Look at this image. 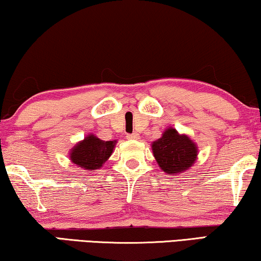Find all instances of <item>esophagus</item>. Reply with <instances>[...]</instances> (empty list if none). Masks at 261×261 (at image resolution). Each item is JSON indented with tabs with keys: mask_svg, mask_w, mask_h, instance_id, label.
<instances>
[{
	"mask_svg": "<svg viewBox=\"0 0 261 261\" xmlns=\"http://www.w3.org/2000/svg\"><path fill=\"white\" fill-rule=\"evenodd\" d=\"M127 139H131V141H136V139H139V135L138 134H131V135H127L126 136Z\"/></svg>",
	"mask_w": 261,
	"mask_h": 261,
	"instance_id": "1",
	"label": "esophagus"
}]
</instances>
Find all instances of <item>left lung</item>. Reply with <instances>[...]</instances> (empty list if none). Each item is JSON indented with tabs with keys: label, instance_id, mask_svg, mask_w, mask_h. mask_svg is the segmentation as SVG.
<instances>
[{
	"label": "left lung",
	"instance_id": "obj_1",
	"mask_svg": "<svg viewBox=\"0 0 261 261\" xmlns=\"http://www.w3.org/2000/svg\"><path fill=\"white\" fill-rule=\"evenodd\" d=\"M153 157L159 167L167 175L177 176L189 170L196 162V143L186 134H179L174 127H167L162 137L151 143Z\"/></svg>",
	"mask_w": 261,
	"mask_h": 261
}]
</instances>
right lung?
Masks as SVG:
<instances>
[{"label":"right lung","instance_id":"obj_1","mask_svg":"<svg viewBox=\"0 0 261 261\" xmlns=\"http://www.w3.org/2000/svg\"><path fill=\"white\" fill-rule=\"evenodd\" d=\"M116 143V139L101 141L95 135L89 134L69 150V160L84 170H98L112 155Z\"/></svg>","mask_w":261,"mask_h":261}]
</instances>
